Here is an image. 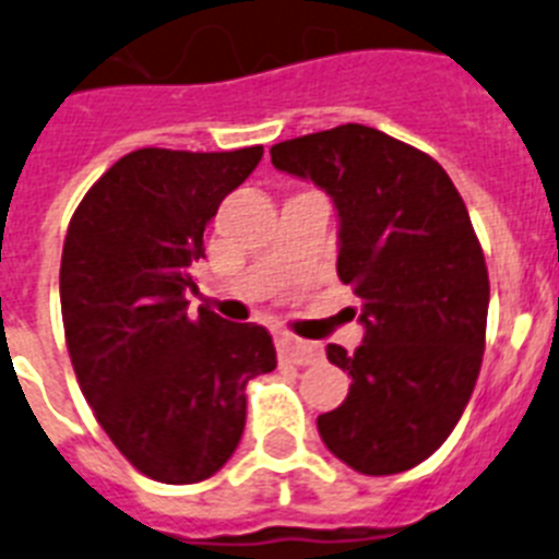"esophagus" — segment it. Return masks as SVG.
Instances as JSON below:
<instances>
[{
	"mask_svg": "<svg viewBox=\"0 0 559 559\" xmlns=\"http://www.w3.org/2000/svg\"><path fill=\"white\" fill-rule=\"evenodd\" d=\"M276 350H280V359L290 361V365H311V361L322 359V350L313 342H302L297 336H288V333H280L276 336Z\"/></svg>",
	"mask_w": 559,
	"mask_h": 559,
	"instance_id": "obj_1",
	"label": "esophagus"
}]
</instances>
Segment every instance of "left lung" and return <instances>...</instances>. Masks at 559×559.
<instances>
[{"label":"left lung","mask_w":559,"mask_h":559,"mask_svg":"<svg viewBox=\"0 0 559 559\" xmlns=\"http://www.w3.org/2000/svg\"><path fill=\"white\" fill-rule=\"evenodd\" d=\"M338 212V280L361 299L365 342L328 345L350 393L317 418L328 450L361 475L427 461L464 416L486 347L489 274L469 212L427 152L342 123L271 146Z\"/></svg>","instance_id":"left-lung-1"}]
</instances>
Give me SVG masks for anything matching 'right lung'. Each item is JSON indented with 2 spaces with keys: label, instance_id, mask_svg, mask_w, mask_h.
I'll return each instance as SVG.
<instances>
[{
  "label": "right lung",
  "instance_id": "right-lung-1",
  "mask_svg": "<svg viewBox=\"0 0 559 559\" xmlns=\"http://www.w3.org/2000/svg\"><path fill=\"white\" fill-rule=\"evenodd\" d=\"M260 157L262 146L135 150L67 228L59 294L75 379L118 452L160 484H198L226 464L248 379L276 367L265 328L186 302L209 221Z\"/></svg>",
  "mask_w": 559,
  "mask_h": 559
}]
</instances>
